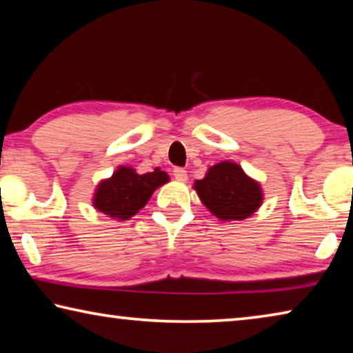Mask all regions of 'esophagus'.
<instances>
[{"instance_id":"esophagus-1","label":"esophagus","mask_w":353,"mask_h":353,"mask_svg":"<svg viewBox=\"0 0 353 353\" xmlns=\"http://www.w3.org/2000/svg\"><path fill=\"white\" fill-rule=\"evenodd\" d=\"M172 176H174L176 181L179 182H187V171H185L183 168H174V171H172Z\"/></svg>"}]
</instances>
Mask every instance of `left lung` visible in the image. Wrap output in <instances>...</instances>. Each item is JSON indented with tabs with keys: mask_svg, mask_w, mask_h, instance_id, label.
<instances>
[{
	"mask_svg": "<svg viewBox=\"0 0 353 353\" xmlns=\"http://www.w3.org/2000/svg\"><path fill=\"white\" fill-rule=\"evenodd\" d=\"M193 188L202 204L219 221L246 219L263 202L261 185L230 160L210 166L205 177L196 181Z\"/></svg>",
	"mask_w": 353,
	"mask_h": 353,
	"instance_id": "8db88e82",
	"label": "left lung"
}]
</instances>
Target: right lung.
Here are the masks:
<instances>
[{"label": "right lung", "mask_w": 353, "mask_h": 353, "mask_svg": "<svg viewBox=\"0 0 353 353\" xmlns=\"http://www.w3.org/2000/svg\"><path fill=\"white\" fill-rule=\"evenodd\" d=\"M170 182V176L160 168L139 174L132 166H118L109 179L97 185L93 207L112 219L126 221L148 204L155 190Z\"/></svg>", "instance_id": "right-lung-1"}]
</instances>
